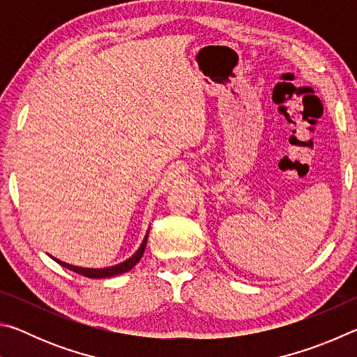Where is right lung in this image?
Wrapping results in <instances>:
<instances>
[{"instance_id": "obj_1", "label": "right lung", "mask_w": 357, "mask_h": 357, "mask_svg": "<svg viewBox=\"0 0 357 357\" xmlns=\"http://www.w3.org/2000/svg\"><path fill=\"white\" fill-rule=\"evenodd\" d=\"M146 241H148V234L144 236L143 243L140 245V249H138L134 255H132L129 259H126L124 263H119L116 266H112V268H104V269H89V268H78V266H72V264H68L64 261H59V259L55 258V261H58L61 266H64V268H68L70 271H74V273L80 274V275H84V277H89V279H105V277H113V275H119L123 273H128V271H130L134 266L140 261V258L143 257L144 253V249H146Z\"/></svg>"}]
</instances>
